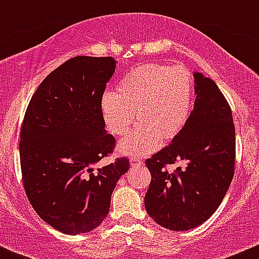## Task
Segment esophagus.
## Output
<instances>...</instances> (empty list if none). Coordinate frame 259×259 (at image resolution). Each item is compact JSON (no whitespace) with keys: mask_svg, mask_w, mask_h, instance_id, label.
I'll return each mask as SVG.
<instances>
[{"mask_svg":"<svg viewBox=\"0 0 259 259\" xmlns=\"http://www.w3.org/2000/svg\"><path fill=\"white\" fill-rule=\"evenodd\" d=\"M143 161L140 160L139 158H135V156H133V158H130V165H133V166H135V165H140V164H142Z\"/></svg>","mask_w":259,"mask_h":259,"instance_id":"esophagus-1","label":"esophagus"}]
</instances>
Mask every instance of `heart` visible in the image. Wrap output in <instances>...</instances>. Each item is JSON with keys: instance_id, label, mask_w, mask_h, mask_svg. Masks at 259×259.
<instances>
[{"instance_id": "obj_1", "label": "heart", "mask_w": 259, "mask_h": 259, "mask_svg": "<svg viewBox=\"0 0 259 259\" xmlns=\"http://www.w3.org/2000/svg\"><path fill=\"white\" fill-rule=\"evenodd\" d=\"M193 79L183 66L145 64L133 67L116 86L100 99V114L106 129L124 135L135 121L139 124L119 143L126 155H148L158 150L161 139L170 140L183 130L192 108Z\"/></svg>"}]
</instances>
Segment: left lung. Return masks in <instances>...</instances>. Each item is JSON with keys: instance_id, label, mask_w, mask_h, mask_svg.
<instances>
[{"instance_id": "8db88e82", "label": "left lung", "mask_w": 259, "mask_h": 259, "mask_svg": "<svg viewBox=\"0 0 259 259\" xmlns=\"http://www.w3.org/2000/svg\"><path fill=\"white\" fill-rule=\"evenodd\" d=\"M195 101L185 126L165 148L146 159L151 182L144 203L149 215L170 231L204 223L221 205L234 176L236 129L229 104L217 83L194 72ZM183 161L174 174L166 163Z\"/></svg>"}]
</instances>
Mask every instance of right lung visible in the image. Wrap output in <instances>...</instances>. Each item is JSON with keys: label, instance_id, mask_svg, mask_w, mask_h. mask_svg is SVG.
I'll use <instances>...</instances> for the list:
<instances>
[{"label": "right lung", "instance_id": "obj_1", "mask_svg": "<svg viewBox=\"0 0 259 259\" xmlns=\"http://www.w3.org/2000/svg\"><path fill=\"white\" fill-rule=\"evenodd\" d=\"M116 67L113 57L76 56L60 65L31 98L21 127L23 188L36 213L64 234L101 224L129 159L96 168L113 153L100 99Z\"/></svg>", "mask_w": 259, "mask_h": 259}]
</instances>
